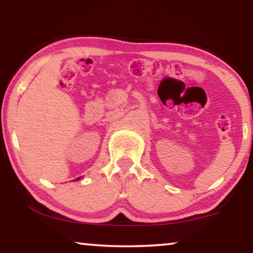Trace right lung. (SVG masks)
Segmentation results:
<instances>
[{"mask_svg": "<svg viewBox=\"0 0 253 253\" xmlns=\"http://www.w3.org/2000/svg\"><path fill=\"white\" fill-rule=\"evenodd\" d=\"M78 178H81V177H78ZM78 178H77V179H78Z\"/></svg>", "mask_w": 253, "mask_h": 253, "instance_id": "add662e5", "label": "right lung"}]
</instances>
